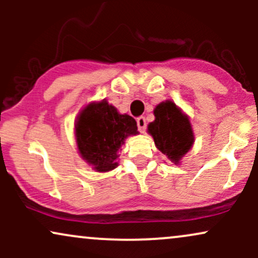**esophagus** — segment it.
<instances>
[{"instance_id": "esophagus-1", "label": "esophagus", "mask_w": 258, "mask_h": 258, "mask_svg": "<svg viewBox=\"0 0 258 258\" xmlns=\"http://www.w3.org/2000/svg\"><path fill=\"white\" fill-rule=\"evenodd\" d=\"M137 126H138V130L139 132L143 133L144 131H146L147 128V122H146V117L143 116H139L137 119Z\"/></svg>"}]
</instances>
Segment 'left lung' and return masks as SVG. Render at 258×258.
<instances>
[{"label": "left lung", "mask_w": 258, "mask_h": 258, "mask_svg": "<svg viewBox=\"0 0 258 258\" xmlns=\"http://www.w3.org/2000/svg\"><path fill=\"white\" fill-rule=\"evenodd\" d=\"M154 115L155 120L148 125V132L160 152L174 165H178L194 143L190 121L171 100L156 105Z\"/></svg>", "instance_id": "obj_1"}]
</instances>
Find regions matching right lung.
<instances>
[{
    "label": "right lung",
    "mask_w": 258,
    "mask_h": 258,
    "mask_svg": "<svg viewBox=\"0 0 258 258\" xmlns=\"http://www.w3.org/2000/svg\"><path fill=\"white\" fill-rule=\"evenodd\" d=\"M137 122L103 99L82 109L75 123L76 144L81 158L97 172L117 166V152L128 136L137 135Z\"/></svg>",
    "instance_id": "1"
}]
</instances>
